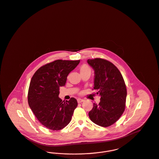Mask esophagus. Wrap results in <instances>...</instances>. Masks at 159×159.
I'll list each match as a JSON object with an SVG mask.
<instances>
[{"instance_id": "34e87169", "label": "esophagus", "mask_w": 159, "mask_h": 159, "mask_svg": "<svg viewBox=\"0 0 159 159\" xmlns=\"http://www.w3.org/2000/svg\"><path fill=\"white\" fill-rule=\"evenodd\" d=\"M84 101V99H82V98H77V102H78L79 103H80L83 102Z\"/></svg>"}]
</instances>
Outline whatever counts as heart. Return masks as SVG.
<instances>
[{
	"label": "heart",
	"instance_id": "1",
	"mask_svg": "<svg viewBox=\"0 0 159 159\" xmlns=\"http://www.w3.org/2000/svg\"><path fill=\"white\" fill-rule=\"evenodd\" d=\"M91 68L88 65H83L80 68V73H86V72H90L91 73Z\"/></svg>",
	"mask_w": 159,
	"mask_h": 159
}]
</instances>
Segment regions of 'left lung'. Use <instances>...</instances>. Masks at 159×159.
I'll return each mask as SVG.
<instances>
[{"label": "left lung", "instance_id": "1", "mask_svg": "<svg viewBox=\"0 0 159 159\" xmlns=\"http://www.w3.org/2000/svg\"><path fill=\"white\" fill-rule=\"evenodd\" d=\"M88 63L94 71V89L100 97L98 104L94 103L89 113L93 122L108 127L122 115L127 95L122 75L111 62L96 58L88 59Z\"/></svg>", "mask_w": 159, "mask_h": 159}]
</instances>
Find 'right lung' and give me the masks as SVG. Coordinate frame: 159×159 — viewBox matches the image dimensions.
I'll list each match as a JSON object with an SVG mask.
<instances>
[{"mask_svg":"<svg viewBox=\"0 0 159 159\" xmlns=\"http://www.w3.org/2000/svg\"><path fill=\"white\" fill-rule=\"evenodd\" d=\"M80 61L57 60L46 64L32 77L28 94L30 108L38 120L51 130H61L70 122L77 100L62 101L59 88L65 85L67 76Z\"/></svg>","mask_w":159,"mask_h":159,"instance_id":"1","label":"right lung"}]
</instances>
